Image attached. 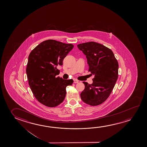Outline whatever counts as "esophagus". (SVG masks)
<instances>
[{
	"instance_id": "obj_1",
	"label": "esophagus",
	"mask_w": 147,
	"mask_h": 147,
	"mask_svg": "<svg viewBox=\"0 0 147 147\" xmlns=\"http://www.w3.org/2000/svg\"><path fill=\"white\" fill-rule=\"evenodd\" d=\"M78 82H79V81L78 80H76V79L74 80V84H77Z\"/></svg>"
}]
</instances>
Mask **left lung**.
<instances>
[{"mask_svg": "<svg viewBox=\"0 0 147 147\" xmlns=\"http://www.w3.org/2000/svg\"><path fill=\"white\" fill-rule=\"evenodd\" d=\"M78 48L86 56L89 71L94 75L93 83L83 82L84 90L80 94L82 100L92 106L106 101L118 78V63L112 51L93 41L80 43Z\"/></svg>", "mask_w": 147, "mask_h": 147, "instance_id": "left-lung-1", "label": "left lung"}]
</instances>
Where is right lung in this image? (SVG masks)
Masks as SVG:
<instances>
[{
	"label": "right lung",
	"instance_id": "obj_1",
	"mask_svg": "<svg viewBox=\"0 0 147 147\" xmlns=\"http://www.w3.org/2000/svg\"><path fill=\"white\" fill-rule=\"evenodd\" d=\"M72 44L49 39L39 44L29 54L26 68L29 84L37 100L48 107H55L63 102L66 87L73 80L56 77L63 59L72 50Z\"/></svg>",
	"mask_w": 147,
	"mask_h": 147
}]
</instances>
